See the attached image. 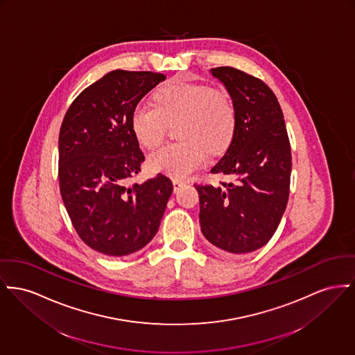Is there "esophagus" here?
Returning a JSON list of instances; mask_svg holds the SVG:
<instances>
[{
	"instance_id": "1",
	"label": "esophagus",
	"mask_w": 355,
	"mask_h": 355,
	"mask_svg": "<svg viewBox=\"0 0 355 355\" xmlns=\"http://www.w3.org/2000/svg\"><path fill=\"white\" fill-rule=\"evenodd\" d=\"M173 185H174V193H177L180 188H182L184 185H185V182L184 181H181V180H173Z\"/></svg>"
}]
</instances>
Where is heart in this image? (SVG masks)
Wrapping results in <instances>:
<instances>
[{
    "label": "heart",
    "mask_w": 355,
    "mask_h": 355,
    "mask_svg": "<svg viewBox=\"0 0 355 355\" xmlns=\"http://www.w3.org/2000/svg\"><path fill=\"white\" fill-rule=\"evenodd\" d=\"M157 105L139 103L131 114L137 139L147 147L159 146L168 125L177 123L181 139L150 155V166L175 178L188 177L208 159V153L225 151L236 130V110L230 94L208 84L177 82L155 94Z\"/></svg>",
    "instance_id": "b5f03b06"
}]
</instances>
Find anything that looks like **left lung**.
Instances as JSON below:
<instances>
[{
  "label": "left lung",
  "mask_w": 355,
  "mask_h": 355,
  "mask_svg": "<svg viewBox=\"0 0 355 355\" xmlns=\"http://www.w3.org/2000/svg\"><path fill=\"white\" fill-rule=\"evenodd\" d=\"M236 110V130L211 174L233 182L194 185L201 232L224 254L250 253L271 240L286 210L291 181V145L282 107L271 88L233 67L211 68Z\"/></svg>",
  "instance_id": "obj_1"
}]
</instances>
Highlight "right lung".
<instances>
[{
    "mask_svg": "<svg viewBox=\"0 0 355 355\" xmlns=\"http://www.w3.org/2000/svg\"><path fill=\"white\" fill-rule=\"evenodd\" d=\"M165 79L151 71H111L76 96L60 127L64 205L84 244L107 256H127L147 245L173 191L161 173L144 184H128L145 161L131 114Z\"/></svg>",
    "mask_w": 355,
    "mask_h": 355,
    "instance_id": "obj_1",
    "label": "right lung"
}]
</instances>
